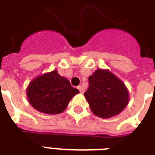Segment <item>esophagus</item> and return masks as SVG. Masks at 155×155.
Returning a JSON list of instances; mask_svg holds the SVG:
<instances>
[{"instance_id": "34e87169", "label": "esophagus", "mask_w": 155, "mask_h": 155, "mask_svg": "<svg viewBox=\"0 0 155 155\" xmlns=\"http://www.w3.org/2000/svg\"><path fill=\"white\" fill-rule=\"evenodd\" d=\"M78 89H79V91H80V92L81 94H83V93L84 92V88H83L81 86H79V87H78Z\"/></svg>"}]
</instances>
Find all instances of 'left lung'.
I'll use <instances>...</instances> for the list:
<instances>
[{"mask_svg": "<svg viewBox=\"0 0 155 155\" xmlns=\"http://www.w3.org/2000/svg\"><path fill=\"white\" fill-rule=\"evenodd\" d=\"M89 87L84 96L91 111L101 118H110L127 106L130 95L121 80L108 69H97L88 77Z\"/></svg>", "mask_w": 155, "mask_h": 155, "instance_id": "obj_1", "label": "left lung"}]
</instances>
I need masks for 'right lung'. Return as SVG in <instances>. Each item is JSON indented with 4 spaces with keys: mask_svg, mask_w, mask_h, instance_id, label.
I'll return each mask as SVG.
<instances>
[{
    "mask_svg": "<svg viewBox=\"0 0 155 155\" xmlns=\"http://www.w3.org/2000/svg\"><path fill=\"white\" fill-rule=\"evenodd\" d=\"M80 93L70 81L54 70L40 75L26 88L28 101L33 108L47 114H58L65 110L73 97Z\"/></svg>",
    "mask_w": 155,
    "mask_h": 155,
    "instance_id": "add662e5",
    "label": "right lung"
}]
</instances>
